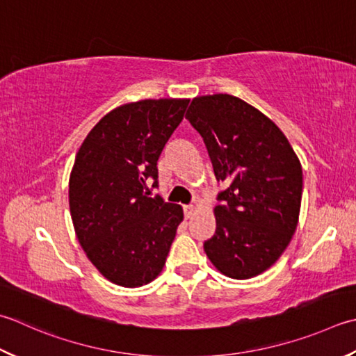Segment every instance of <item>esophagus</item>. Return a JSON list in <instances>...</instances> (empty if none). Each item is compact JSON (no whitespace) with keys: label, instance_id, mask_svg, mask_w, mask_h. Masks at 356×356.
<instances>
[{"label":"esophagus","instance_id":"obj_1","mask_svg":"<svg viewBox=\"0 0 356 356\" xmlns=\"http://www.w3.org/2000/svg\"><path fill=\"white\" fill-rule=\"evenodd\" d=\"M194 213H196V207H194V205H186L185 207V216L188 219L193 218Z\"/></svg>","mask_w":356,"mask_h":356}]
</instances>
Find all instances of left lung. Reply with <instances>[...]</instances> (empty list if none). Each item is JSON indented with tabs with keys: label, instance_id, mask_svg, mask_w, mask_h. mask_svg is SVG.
<instances>
[{
	"label": "left lung",
	"instance_id": "left-lung-1",
	"mask_svg": "<svg viewBox=\"0 0 356 356\" xmlns=\"http://www.w3.org/2000/svg\"><path fill=\"white\" fill-rule=\"evenodd\" d=\"M185 118L205 142L214 176L228 185L214 208L216 233L204 250L233 280H250L280 259L298 227L302 168L284 132L229 94L193 99Z\"/></svg>",
	"mask_w": 356,
	"mask_h": 356
}]
</instances>
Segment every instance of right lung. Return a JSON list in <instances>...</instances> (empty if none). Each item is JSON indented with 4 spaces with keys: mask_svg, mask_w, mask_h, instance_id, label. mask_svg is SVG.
<instances>
[{
    "mask_svg": "<svg viewBox=\"0 0 356 356\" xmlns=\"http://www.w3.org/2000/svg\"><path fill=\"white\" fill-rule=\"evenodd\" d=\"M190 100L124 103L83 140L69 177V208L81 248L94 267L122 287H142L163 270L184 220L180 205L151 197L157 160Z\"/></svg>",
    "mask_w": 356,
    "mask_h": 356,
    "instance_id": "right-lung-1",
    "label": "right lung"
}]
</instances>
